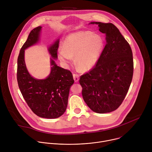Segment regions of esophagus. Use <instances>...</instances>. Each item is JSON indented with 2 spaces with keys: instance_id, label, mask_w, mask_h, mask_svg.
Here are the masks:
<instances>
[{
  "instance_id": "34e87169",
  "label": "esophagus",
  "mask_w": 152,
  "mask_h": 152,
  "mask_svg": "<svg viewBox=\"0 0 152 152\" xmlns=\"http://www.w3.org/2000/svg\"><path fill=\"white\" fill-rule=\"evenodd\" d=\"M73 79H74L75 81L76 82H77L79 81V75H77V74H73Z\"/></svg>"
}]
</instances>
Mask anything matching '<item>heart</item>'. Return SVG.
<instances>
[{
  "label": "heart",
  "instance_id": "b5f03b06",
  "mask_svg": "<svg viewBox=\"0 0 152 152\" xmlns=\"http://www.w3.org/2000/svg\"><path fill=\"white\" fill-rule=\"evenodd\" d=\"M104 46L102 37L91 31H80L69 35L65 38L58 57L65 65L75 62L83 71L93 69L97 64Z\"/></svg>",
  "mask_w": 152,
  "mask_h": 152
}]
</instances>
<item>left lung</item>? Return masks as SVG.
Masks as SVG:
<instances>
[{"label":"left lung","instance_id":"obj_1","mask_svg":"<svg viewBox=\"0 0 152 152\" xmlns=\"http://www.w3.org/2000/svg\"><path fill=\"white\" fill-rule=\"evenodd\" d=\"M106 35V44L96 66L80 76L79 83L85 102L97 113L116 110L131 85L134 62L132 49L113 23L91 22Z\"/></svg>","mask_w":152,"mask_h":152}]
</instances>
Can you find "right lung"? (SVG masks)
Returning <instances> with one entry per match:
<instances>
[{
  "label": "right lung",
  "instance_id": "1",
  "mask_svg": "<svg viewBox=\"0 0 152 152\" xmlns=\"http://www.w3.org/2000/svg\"><path fill=\"white\" fill-rule=\"evenodd\" d=\"M41 26L32 30L21 48L17 59V79L24 99L34 114L45 118H56L66 111L71 86L74 79L70 71L58 66V39L48 48L51 55V71L44 79L33 77L28 72L25 61V50L37 44L39 40Z\"/></svg>",
  "mask_w": 152,
  "mask_h": 152
}]
</instances>
